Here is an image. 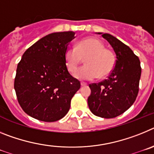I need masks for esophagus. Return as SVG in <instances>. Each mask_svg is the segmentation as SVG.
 <instances>
[{"mask_svg":"<svg viewBox=\"0 0 154 154\" xmlns=\"http://www.w3.org/2000/svg\"><path fill=\"white\" fill-rule=\"evenodd\" d=\"M87 84L85 83V82H81V86H85Z\"/></svg>","mask_w":154,"mask_h":154,"instance_id":"34e87169","label":"esophagus"}]
</instances>
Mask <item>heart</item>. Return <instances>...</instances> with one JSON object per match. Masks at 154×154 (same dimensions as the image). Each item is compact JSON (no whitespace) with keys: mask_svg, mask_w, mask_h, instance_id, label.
I'll return each instance as SVG.
<instances>
[{"mask_svg":"<svg viewBox=\"0 0 154 154\" xmlns=\"http://www.w3.org/2000/svg\"><path fill=\"white\" fill-rule=\"evenodd\" d=\"M82 58H85V65L79 69L74 75L76 79L82 81L93 80L98 76L103 78L112 72L116 65L113 51L106 48L104 43L96 38H87L80 41L75 48H68L65 53L68 70L74 72Z\"/></svg>","mask_w":154,"mask_h":154,"instance_id":"b5f03b06","label":"heart"}]
</instances>
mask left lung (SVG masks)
<instances>
[{"mask_svg":"<svg viewBox=\"0 0 154 154\" xmlns=\"http://www.w3.org/2000/svg\"><path fill=\"white\" fill-rule=\"evenodd\" d=\"M106 39L116 53V65L106 79L89 84V109L106 119L123 114L135 102L141 75L138 57L123 42L109 34L98 33Z\"/></svg>","mask_w":154,"mask_h":154,"instance_id":"1","label":"left lung"}]
</instances>
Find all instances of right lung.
Returning <instances> with one entry per match:
<instances>
[{
	"label": "right lung",
	"mask_w": 154,
	"mask_h": 154,
	"mask_svg": "<svg viewBox=\"0 0 154 154\" xmlns=\"http://www.w3.org/2000/svg\"><path fill=\"white\" fill-rule=\"evenodd\" d=\"M75 32L43 37L23 54L17 65L14 89L19 104L31 117L44 122L63 118L80 82L69 74L65 53Z\"/></svg>",
	"instance_id": "add662e5"
}]
</instances>
